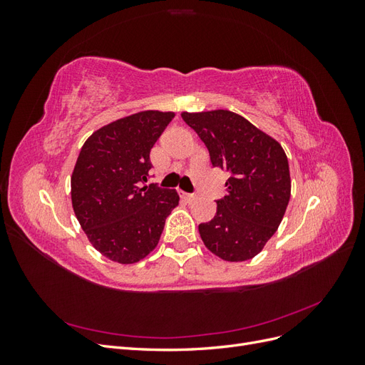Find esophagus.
I'll list each match as a JSON object with an SVG mask.
<instances>
[{"label":"esophagus","mask_w":365,"mask_h":365,"mask_svg":"<svg viewBox=\"0 0 365 365\" xmlns=\"http://www.w3.org/2000/svg\"><path fill=\"white\" fill-rule=\"evenodd\" d=\"M181 197L182 200L185 201V202H192V201H195V195H192V193H184V192H181Z\"/></svg>","instance_id":"esophagus-1"}]
</instances>
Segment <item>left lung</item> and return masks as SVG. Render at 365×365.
Returning <instances> with one entry per match:
<instances>
[{
	"label": "left lung",
	"instance_id": "left-lung-1",
	"mask_svg": "<svg viewBox=\"0 0 365 365\" xmlns=\"http://www.w3.org/2000/svg\"><path fill=\"white\" fill-rule=\"evenodd\" d=\"M181 117L204 141L213 168L230 172L215 217L200 224L204 245L227 262L250 260L277 231L288 207V157L279 141L227 109Z\"/></svg>",
	"mask_w": 365,
	"mask_h": 365
}]
</instances>
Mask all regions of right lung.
<instances>
[{"instance_id":"1","label":"right lung","mask_w":365,"mask_h":365,"mask_svg":"<svg viewBox=\"0 0 365 365\" xmlns=\"http://www.w3.org/2000/svg\"><path fill=\"white\" fill-rule=\"evenodd\" d=\"M173 113L141 111L118 118L85 141L71 175L74 215L91 245L109 260L129 264L158 245L176 190L148 181L150 149Z\"/></svg>"}]
</instances>
